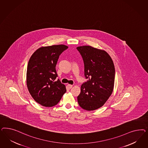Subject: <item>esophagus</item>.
<instances>
[{
  "label": "esophagus",
  "mask_w": 148,
  "mask_h": 148,
  "mask_svg": "<svg viewBox=\"0 0 148 148\" xmlns=\"http://www.w3.org/2000/svg\"><path fill=\"white\" fill-rule=\"evenodd\" d=\"M72 87H73V85H70V84H68L67 85V87L69 88V89H71L72 88Z\"/></svg>",
  "instance_id": "1"
}]
</instances>
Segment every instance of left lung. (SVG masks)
I'll return each mask as SVG.
<instances>
[{
	"mask_svg": "<svg viewBox=\"0 0 148 148\" xmlns=\"http://www.w3.org/2000/svg\"><path fill=\"white\" fill-rule=\"evenodd\" d=\"M84 63L87 82L81 86L77 101L81 108L93 111L102 107L112 94L115 68L111 56L106 51L89 45L76 48Z\"/></svg>",
	"mask_w": 148,
	"mask_h": 148,
	"instance_id": "1",
	"label": "left lung"
}]
</instances>
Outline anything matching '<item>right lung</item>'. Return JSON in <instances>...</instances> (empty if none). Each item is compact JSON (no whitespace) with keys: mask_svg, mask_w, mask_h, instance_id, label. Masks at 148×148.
<instances>
[{"mask_svg":"<svg viewBox=\"0 0 148 148\" xmlns=\"http://www.w3.org/2000/svg\"><path fill=\"white\" fill-rule=\"evenodd\" d=\"M63 45L42 47L32 55L27 71V89L37 103L45 107L57 105L66 92L59 79L56 65L59 56L67 49Z\"/></svg>","mask_w":148,"mask_h":148,"instance_id":"1","label":"right lung"}]
</instances>
